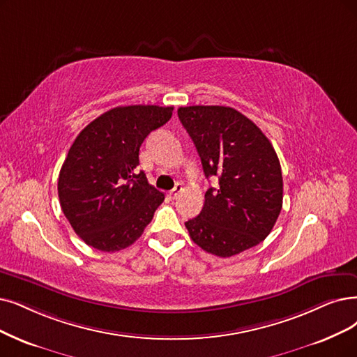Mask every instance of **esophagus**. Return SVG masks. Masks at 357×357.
I'll list each match as a JSON object with an SVG mask.
<instances>
[{"label": "esophagus", "instance_id": "obj_1", "mask_svg": "<svg viewBox=\"0 0 357 357\" xmlns=\"http://www.w3.org/2000/svg\"><path fill=\"white\" fill-rule=\"evenodd\" d=\"M181 192H183V184H181V183H177L176 188H174L173 190L168 192V196H169V199H173V201H174V199H177V197L180 196Z\"/></svg>", "mask_w": 357, "mask_h": 357}]
</instances>
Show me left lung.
Here are the masks:
<instances>
[{"label":"left lung","mask_w":357,"mask_h":357,"mask_svg":"<svg viewBox=\"0 0 357 357\" xmlns=\"http://www.w3.org/2000/svg\"><path fill=\"white\" fill-rule=\"evenodd\" d=\"M178 119L201 156L209 188L196 218L184 222L205 252L230 258L271 233L282 208L281 165L274 146L252 120L230 107H180Z\"/></svg>","instance_id":"1"}]
</instances>
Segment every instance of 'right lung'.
<instances>
[{"mask_svg": "<svg viewBox=\"0 0 357 357\" xmlns=\"http://www.w3.org/2000/svg\"><path fill=\"white\" fill-rule=\"evenodd\" d=\"M173 107L112 108L79 133L60 169L59 197L84 243L102 252L129 248L144 233L164 193L137 171L145 137L164 126Z\"/></svg>", "mask_w": 357, "mask_h": 357, "instance_id": "add662e5", "label": "right lung"}]
</instances>
